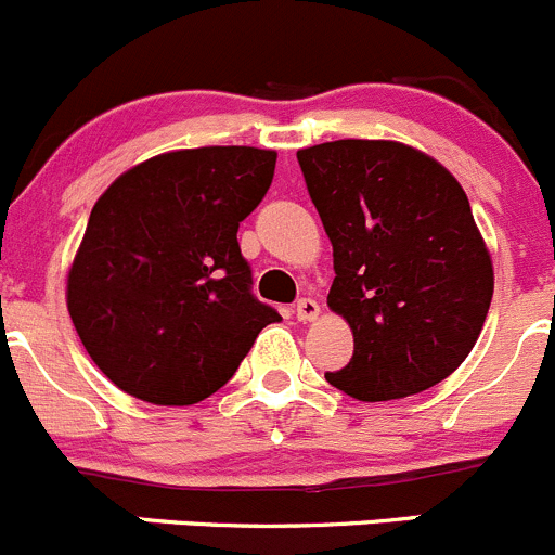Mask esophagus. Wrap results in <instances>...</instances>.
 <instances>
[{
	"label": "esophagus",
	"instance_id": "obj_1",
	"mask_svg": "<svg viewBox=\"0 0 555 555\" xmlns=\"http://www.w3.org/2000/svg\"><path fill=\"white\" fill-rule=\"evenodd\" d=\"M294 312L299 321H315V318L321 315V305H318L315 299H310V296H305V299L296 301Z\"/></svg>",
	"mask_w": 555,
	"mask_h": 555
}]
</instances>
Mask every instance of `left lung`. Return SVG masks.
I'll list each match as a JSON object with an SVG mask.
<instances>
[{"label":"left lung","instance_id":"8db88e82","mask_svg":"<svg viewBox=\"0 0 555 555\" xmlns=\"http://www.w3.org/2000/svg\"><path fill=\"white\" fill-rule=\"evenodd\" d=\"M334 248L328 307L353 328V356L326 372L361 402L413 397L475 348L493 270L469 199L442 164L388 140L296 153Z\"/></svg>","mask_w":555,"mask_h":555}]
</instances>
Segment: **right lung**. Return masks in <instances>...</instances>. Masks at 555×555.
Here are the masks:
<instances>
[{"label": "right lung", "instance_id": "obj_1", "mask_svg": "<svg viewBox=\"0 0 555 555\" xmlns=\"http://www.w3.org/2000/svg\"><path fill=\"white\" fill-rule=\"evenodd\" d=\"M275 151L191 147L120 175L93 205L67 307L93 364L131 397L194 404L227 386L275 307L254 296L237 229Z\"/></svg>", "mask_w": 555, "mask_h": 555}]
</instances>
